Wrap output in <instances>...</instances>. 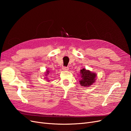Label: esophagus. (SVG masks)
Segmentation results:
<instances>
[{
  "mask_svg": "<svg viewBox=\"0 0 131 131\" xmlns=\"http://www.w3.org/2000/svg\"><path fill=\"white\" fill-rule=\"evenodd\" d=\"M62 69H63V70H68L69 69V68H68V67H63Z\"/></svg>",
  "mask_w": 131,
  "mask_h": 131,
  "instance_id": "34e87169",
  "label": "esophagus"
}]
</instances>
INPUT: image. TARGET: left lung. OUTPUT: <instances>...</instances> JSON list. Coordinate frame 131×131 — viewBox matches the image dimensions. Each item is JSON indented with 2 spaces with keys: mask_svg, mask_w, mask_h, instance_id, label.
Returning <instances> with one entry per match:
<instances>
[{
  "mask_svg": "<svg viewBox=\"0 0 131 131\" xmlns=\"http://www.w3.org/2000/svg\"><path fill=\"white\" fill-rule=\"evenodd\" d=\"M81 80L79 81L81 86L89 87L92 85L96 81V74L91 72L89 70L84 68L80 70Z\"/></svg>",
  "mask_w": 131,
  "mask_h": 131,
  "instance_id": "1",
  "label": "left lung"
}]
</instances>
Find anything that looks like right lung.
<instances>
[{
	"instance_id": "add662e5",
	"label": "right lung",
	"mask_w": 131,
	"mask_h": 131,
	"mask_svg": "<svg viewBox=\"0 0 131 131\" xmlns=\"http://www.w3.org/2000/svg\"><path fill=\"white\" fill-rule=\"evenodd\" d=\"M46 73H47V74H46V76H47V74H49V71H48V70H47V72H46Z\"/></svg>"
}]
</instances>
